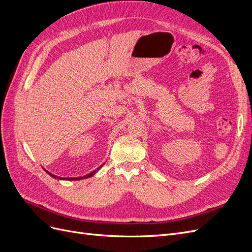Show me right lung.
I'll use <instances>...</instances> for the list:
<instances>
[{
    "label": "right lung",
    "mask_w": 252,
    "mask_h": 252,
    "mask_svg": "<svg viewBox=\"0 0 252 252\" xmlns=\"http://www.w3.org/2000/svg\"><path fill=\"white\" fill-rule=\"evenodd\" d=\"M104 165V164H103ZM103 165H101L100 167H98V168L96 169V170H94L93 172H90V173H88V174H86V175H84V177H79V178H64V179H62V178H60V177H57V175H55V174H52V173H50V172H48L47 170H45V171H46L49 175H50V177H52V178H55V179H59V180H67V181H77V180H83V179H87V178H90V177H93V175L98 170V169H100L101 168V167L103 166Z\"/></svg>",
    "instance_id": "obj_1"
}]
</instances>
